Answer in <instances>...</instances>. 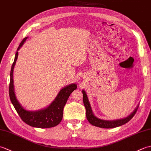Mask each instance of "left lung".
Here are the masks:
<instances>
[{
    "mask_svg": "<svg viewBox=\"0 0 151 151\" xmlns=\"http://www.w3.org/2000/svg\"><path fill=\"white\" fill-rule=\"evenodd\" d=\"M82 91L83 93V102H84V104L86 110V117H87V119L90 123V124L97 127L103 128V129H112V128L120 127L121 125L124 124L125 123H128L134 117V115L136 113L137 108H138L139 106V105H137V107L134 109V110L132 113L125 118L111 121L101 119L98 118L94 115L86 91L84 89Z\"/></svg>",
    "mask_w": 151,
    "mask_h": 151,
    "instance_id": "8db88e82",
    "label": "left lung"
}]
</instances>
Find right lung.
Wrapping results in <instances>:
<instances>
[{"instance_id": "right-lung-1", "label": "right lung", "mask_w": 151, "mask_h": 151, "mask_svg": "<svg viewBox=\"0 0 151 151\" xmlns=\"http://www.w3.org/2000/svg\"><path fill=\"white\" fill-rule=\"evenodd\" d=\"M28 37L24 38L19 45L15 54L14 62L12 64L10 71V82L9 86V95L12 104L19 115L25 123L31 127L47 129L56 126L62 121L63 110L70 93L75 90L77 86L75 83L67 85L62 88L54 100L45 108L39 110L30 111L25 109L19 103L15 96L14 85V69L18 57V50L23 45Z\"/></svg>"}]
</instances>
